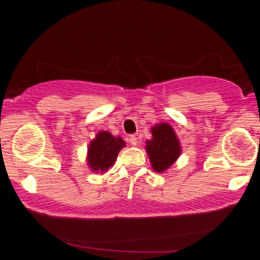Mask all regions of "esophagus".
Segmentation results:
<instances>
[{
  "label": "esophagus",
  "mask_w": 260,
  "mask_h": 260,
  "mask_svg": "<svg viewBox=\"0 0 260 260\" xmlns=\"http://www.w3.org/2000/svg\"><path fill=\"white\" fill-rule=\"evenodd\" d=\"M129 143L132 146H137L138 143H140V140H138V137H136V136H131V137H129Z\"/></svg>",
  "instance_id": "1"
}]
</instances>
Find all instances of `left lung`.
I'll list each match as a JSON object with an SVG mask.
<instances>
[{
    "label": "left lung",
    "mask_w": 260,
    "mask_h": 260,
    "mask_svg": "<svg viewBox=\"0 0 260 260\" xmlns=\"http://www.w3.org/2000/svg\"><path fill=\"white\" fill-rule=\"evenodd\" d=\"M152 140L147 141V153L156 172L169 169L181 153V147L171 125L159 123L152 127Z\"/></svg>",
    "instance_id": "left-lung-1"
}]
</instances>
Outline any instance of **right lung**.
Segmentation results:
<instances>
[{
    "label": "right lung",
    "instance_id": "obj_1",
    "mask_svg": "<svg viewBox=\"0 0 260 260\" xmlns=\"http://www.w3.org/2000/svg\"><path fill=\"white\" fill-rule=\"evenodd\" d=\"M120 137H113L109 132H99L88 148V164L93 171L104 172L113 166L120 149L124 147Z\"/></svg>",
    "mask_w": 260,
    "mask_h": 260
}]
</instances>
